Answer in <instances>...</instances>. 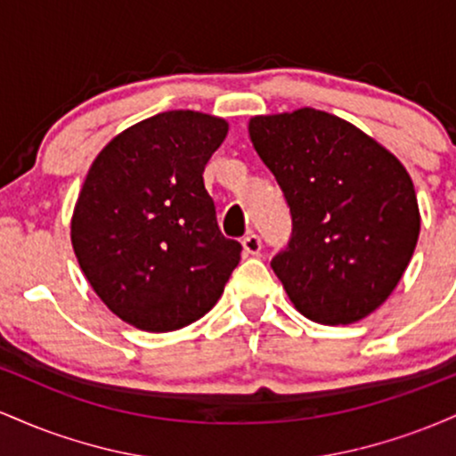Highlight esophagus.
I'll use <instances>...</instances> for the list:
<instances>
[{
	"instance_id": "obj_1",
	"label": "esophagus",
	"mask_w": 456,
	"mask_h": 456,
	"mask_svg": "<svg viewBox=\"0 0 456 456\" xmlns=\"http://www.w3.org/2000/svg\"><path fill=\"white\" fill-rule=\"evenodd\" d=\"M242 246H244V253H246V255H257L259 250H261V240H259V235L253 233V232H248V233L244 235Z\"/></svg>"
}]
</instances>
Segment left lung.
I'll return each instance as SVG.
<instances>
[{"label":"left lung","instance_id":"obj_1","mask_svg":"<svg viewBox=\"0 0 456 456\" xmlns=\"http://www.w3.org/2000/svg\"><path fill=\"white\" fill-rule=\"evenodd\" d=\"M259 159L291 214V238L270 261L302 315L354 323L392 294L420 233L411 177L388 150L317 109L248 124Z\"/></svg>","mask_w":456,"mask_h":456}]
</instances>
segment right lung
I'll use <instances>...</instances> for the list:
<instances>
[{"label": "right lung", "instance_id": "1", "mask_svg": "<svg viewBox=\"0 0 456 456\" xmlns=\"http://www.w3.org/2000/svg\"><path fill=\"white\" fill-rule=\"evenodd\" d=\"M227 122L167 111L118 134L92 162L72 248L98 297L124 322L171 332L216 305L242 244L224 238L203 169Z\"/></svg>", "mask_w": 456, "mask_h": 456}]
</instances>
